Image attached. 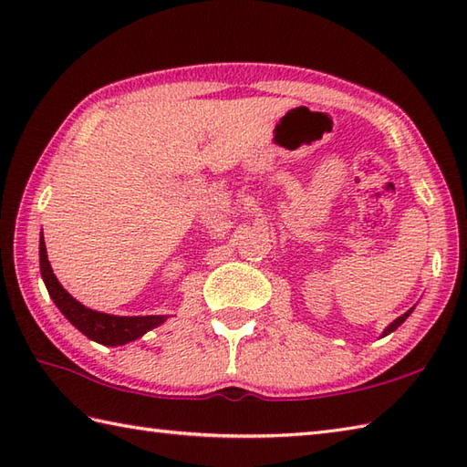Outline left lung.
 <instances>
[{"label": "left lung", "mask_w": 467, "mask_h": 467, "mask_svg": "<svg viewBox=\"0 0 467 467\" xmlns=\"http://www.w3.org/2000/svg\"><path fill=\"white\" fill-rule=\"evenodd\" d=\"M411 311H413V306H411V309H410L408 313H403L401 317H398V319H395V321H393V323H391L389 327H387V329L383 331V337H385V335H389V333H393L395 329H398V327H400V325H401V323H403L405 319H408V317L411 315Z\"/></svg>", "instance_id": "obj_1"}]
</instances>
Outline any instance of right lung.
Here are the masks:
<instances>
[{
	"instance_id": "right-lung-1",
	"label": "right lung",
	"mask_w": 467,
	"mask_h": 467,
	"mask_svg": "<svg viewBox=\"0 0 467 467\" xmlns=\"http://www.w3.org/2000/svg\"><path fill=\"white\" fill-rule=\"evenodd\" d=\"M39 271H42V279L46 283V289L52 296L56 306L66 319L72 323L78 331H82L88 339L96 343H102L108 347L126 345L136 341L146 331L154 329V327L162 325L168 317L166 315H146V317H118L108 315L94 309H88L80 301H76L69 295L49 266L44 236H39Z\"/></svg>"
}]
</instances>
